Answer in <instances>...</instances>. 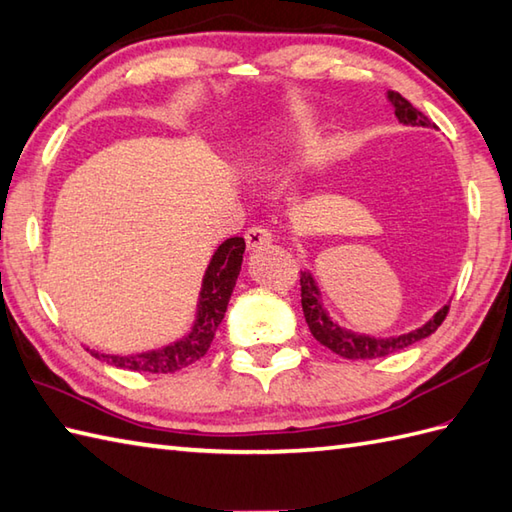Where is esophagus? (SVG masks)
I'll return each mask as SVG.
<instances>
[{"mask_svg": "<svg viewBox=\"0 0 512 512\" xmlns=\"http://www.w3.org/2000/svg\"><path fill=\"white\" fill-rule=\"evenodd\" d=\"M245 241H247V247H249V249H258V247H263V245L271 243L273 236H271V232H269L267 228L254 226V228H249V230L245 232Z\"/></svg>", "mask_w": 512, "mask_h": 512, "instance_id": "1", "label": "esophagus"}]
</instances>
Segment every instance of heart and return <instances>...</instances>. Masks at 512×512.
I'll use <instances>...</instances> for the list:
<instances>
[{"label":"heart","instance_id":"heart-1","mask_svg":"<svg viewBox=\"0 0 512 512\" xmlns=\"http://www.w3.org/2000/svg\"><path fill=\"white\" fill-rule=\"evenodd\" d=\"M308 128H310V119L304 115V112H295V115L291 117L293 134H304V132H308ZM254 165H256V162H254Z\"/></svg>","mask_w":512,"mask_h":512}]
</instances>
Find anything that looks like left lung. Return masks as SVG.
<instances>
[{
  "mask_svg": "<svg viewBox=\"0 0 512 512\" xmlns=\"http://www.w3.org/2000/svg\"><path fill=\"white\" fill-rule=\"evenodd\" d=\"M386 99H389L391 106L395 108V117L400 119V123H404V126L434 128V123H430V119L423 115V112H419L400 93L389 91L386 93ZM299 284H302V310H304V317H306L310 332H313L315 339L321 345H326L328 350H332L334 354H339L343 358H350V360L380 358V356H389L393 352L406 350L408 345L426 339V336H430L436 328H439L443 319L447 317V310H450V304H445L441 310H436L434 317L423 323L421 328L410 330L406 334L371 336V334H360L354 330H347V328L339 326L336 321H332L328 310L323 308L317 280L313 278V273H310L308 269L299 273Z\"/></svg>",
  "mask_w": 512,
  "mask_h": 512,
  "instance_id": "1",
  "label": "left lung"
}]
</instances>
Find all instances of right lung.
Masks as SVG:
<instances>
[{
	"mask_svg": "<svg viewBox=\"0 0 512 512\" xmlns=\"http://www.w3.org/2000/svg\"><path fill=\"white\" fill-rule=\"evenodd\" d=\"M243 252H245L243 236H232V239L223 241L217 247V252L213 254V258H210L204 273L202 291H199V299H197L195 321L191 330L186 332L182 339L160 347V350H149V352L128 354V356L99 354L95 350H89V347H86V352H91V356H95L97 360H106V363L115 367L130 369V371H145V373H173L193 365L195 360H199L208 352L210 343L215 339L219 323L223 315H226L232 289L241 271Z\"/></svg>",
	"mask_w": 512,
	"mask_h": 512,
	"instance_id": "obj_1",
	"label": "right lung"
}]
</instances>
